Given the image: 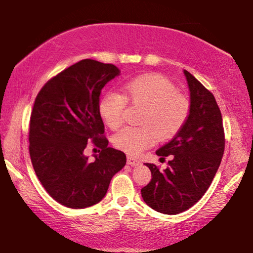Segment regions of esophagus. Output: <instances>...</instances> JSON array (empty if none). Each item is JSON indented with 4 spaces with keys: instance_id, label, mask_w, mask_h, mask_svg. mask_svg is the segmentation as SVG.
Wrapping results in <instances>:
<instances>
[{
    "instance_id": "1",
    "label": "esophagus",
    "mask_w": 253,
    "mask_h": 253,
    "mask_svg": "<svg viewBox=\"0 0 253 253\" xmlns=\"http://www.w3.org/2000/svg\"><path fill=\"white\" fill-rule=\"evenodd\" d=\"M127 165H129V166H138V165H141V161L137 160V159H135V158H133V157H127Z\"/></svg>"
}]
</instances>
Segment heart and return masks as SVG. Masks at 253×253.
<instances>
[{"instance_id": "b5f03b06", "label": "heart", "mask_w": 253, "mask_h": 253, "mask_svg": "<svg viewBox=\"0 0 253 253\" xmlns=\"http://www.w3.org/2000/svg\"><path fill=\"white\" fill-rule=\"evenodd\" d=\"M127 101L143 108L137 127H125L114 136L118 150L136 156L159 139L174 137L185 125L191 103L178 93L172 83L159 74H149L131 79L125 85V96L108 90L99 100V112L105 125L117 129L123 124Z\"/></svg>"}]
</instances>
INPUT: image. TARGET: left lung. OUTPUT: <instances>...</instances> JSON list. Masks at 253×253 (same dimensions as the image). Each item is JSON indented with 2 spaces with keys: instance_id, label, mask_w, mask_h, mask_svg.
<instances>
[{
  "instance_id": "1",
  "label": "left lung",
  "mask_w": 253,
  "mask_h": 253,
  "mask_svg": "<svg viewBox=\"0 0 253 253\" xmlns=\"http://www.w3.org/2000/svg\"><path fill=\"white\" fill-rule=\"evenodd\" d=\"M190 90L191 112L175 137L156 151L164 159V170L146 164L151 182L141 190L150 208L165 214H177L193 207L208 190L219 168L225 149L223 118L212 93L184 70Z\"/></svg>"
}]
</instances>
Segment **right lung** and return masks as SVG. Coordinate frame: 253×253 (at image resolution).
<instances>
[{
    "label": "right lung",
    "mask_w": 253,
    "mask_h": 253,
    "mask_svg": "<svg viewBox=\"0 0 253 253\" xmlns=\"http://www.w3.org/2000/svg\"><path fill=\"white\" fill-rule=\"evenodd\" d=\"M120 70L111 63L82 60L50 79L30 115L29 154L34 170L60 205L83 209L100 202L126 154L109 148L99 112L101 90ZM101 149L96 160L84 154L87 142Z\"/></svg>",
    "instance_id": "right-lung-1"
}]
</instances>
